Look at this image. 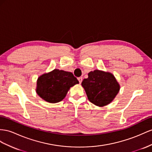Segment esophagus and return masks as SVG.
Instances as JSON below:
<instances>
[{"instance_id":"esophagus-1","label":"esophagus","mask_w":152,"mask_h":152,"mask_svg":"<svg viewBox=\"0 0 152 152\" xmlns=\"http://www.w3.org/2000/svg\"><path fill=\"white\" fill-rule=\"evenodd\" d=\"M77 80H78V81H79V82H80V83H81V82H82V80H83V78H82V77H78V78H77Z\"/></svg>"}]
</instances>
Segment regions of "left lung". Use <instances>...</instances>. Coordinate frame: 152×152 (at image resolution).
I'll list each match as a JSON object with an SVG mask.
<instances>
[{"label":"left lung","instance_id":"8db88e82","mask_svg":"<svg viewBox=\"0 0 152 152\" xmlns=\"http://www.w3.org/2000/svg\"><path fill=\"white\" fill-rule=\"evenodd\" d=\"M81 86L90 102L99 107L106 106L114 99L120 90L115 76L109 72L94 70L88 74Z\"/></svg>","mask_w":152,"mask_h":152}]
</instances>
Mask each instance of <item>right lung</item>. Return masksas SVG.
Returning <instances> with one entry per match:
<instances>
[{
  "instance_id": "obj_1",
  "label": "right lung",
  "mask_w": 152,
  "mask_h": 152,
  "mask_svg": "<svg viewBox=\"0 0 152 152\" xmlns=\"http://www.w3.org/2000/svg\"><path fill=\"white\" fill-rule=\"evenodd\" d=\"M77 83L72 72L55 69L38 77L36 92L45 102L56 103L63 100L70 88Z\"/></svg>"
}]
</instances>
